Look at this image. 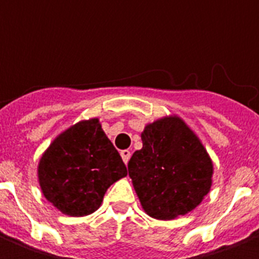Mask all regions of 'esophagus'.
Listing matches in <instances>:
<instances>
[{
	"label": "esophagus",
	"instance_id": "obj_1",
	"mask_svg": "<svg viewBox=\"0 0 259 259\" xmlns=\"http://www.w3.org/2000/svg\"><path fill=\"white\" fill-rule=\"evenodd\" d=\"M130 155H132V154H130L129 149H124V151H120V156H122V159H123L124 163H127V162H129Z\"/></svg>",
	"mask_w": 259,
	"mask_h": 259
}]
</instances>
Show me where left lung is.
I'll return each mask as SVG.
<instances>
[{"label": "left lung", "mask_w": 259, "mask_h": 259, "mask_svg": "<svg viewBox=\"0 0 259 259\" xmlns=\"http://www.w3.org/2000/svg\"><path fill=\"white\" fill-rule=\"evenodd\" d=\"M143 148L127 168L149 217L173 220L192 211L210 192L212 162L202 141L177 115L145 126Z\"/></svg>", "instance_id": "obj_1"}]
</instances>
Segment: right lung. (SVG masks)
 I'll use <instances>...</instances> for the list:
<instances>
[{
  "label": "right lung",
  "instance_id": "right-lung-1",
  "mask_svg": "<svg viewBox=\"0 0 259 259\" xmlns=\"http://www.w3.org/2000/svg\"><path fill=\"white\" fill-rule=\"evenodd\" d=\"M127 174L100 120H81L52 141L38 163L39 187L55 207L83 217L101 206L107 189Z\"/></svg>",
  "mask_w": 259,
  "mask_h": 259
}]
</instances>
